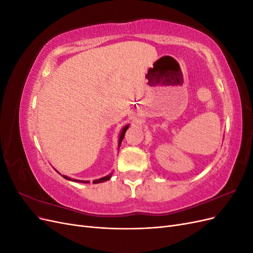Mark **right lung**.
I'll return each mask as SVG.
<instances>
[{"label":"right lung","instance_id":"right-lung-1","mask_svg":"<svg viewBox=\"0 0 253 253\" xmlns=\"http://www.w3.org/2000/svg\"><path fill=\"white\" fill-rule=\"evenodd\" d=\"M128 128V125L127 126H126L124 128H122V131H121V133H120V135H119V141H118V148L120 147V144H121V141H122V139H124V137H125V134H126V129ZM64 178H66V179H68V180H72V181H77V182H84V183H87V182H89V181H85V180H77V179H73V178H70V177H67V176H65V175H62ZM111 176H112V174H110V175H108V176H104V177H101V178H99V179H96V180H93V183H99V182H104V181H106V180H109L110 178H111Z\"/></svg>","mask_w":253,"mask_h":253}]
</instances>
